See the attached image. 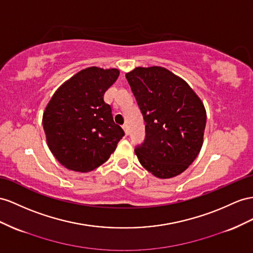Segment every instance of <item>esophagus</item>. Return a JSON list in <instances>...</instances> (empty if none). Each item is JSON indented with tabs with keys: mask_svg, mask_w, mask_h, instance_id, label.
<instances>
[{
	"mask_svg": "<svg viewBox=\"0 0 253 253\" xmlns=\"http://www.w3.org/2000/svg\"><path fill=\"white\" fill-rule=\"evenodd\" d=\"M122 127H123V129H124L125 133H126V134H128V133H129V126H128V124H124V125H123Z\"/></svg>",
	"mask_w": 253,
	"mask_h": 253,
	"instance_id": "34e87169",
	"label": "esophagus"
}]
</instances>
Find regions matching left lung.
<instances>
[{"label":"left lung","mask_w":253,"mask_h":253,"mask_svg":"<svg viewBox=\"0 0 253 253\" xmlns=\"http://www.w3.org/2000/svg\"><path fill=\"white\" fill-rule=\"evenodd\" d=\"M126 79L145 122L144 142L134 148L140 164L159 178L183 173L203 144V102L188 83L164 67H137Z\"/></svg>","instance_id":"obj_1"}]
</instances>
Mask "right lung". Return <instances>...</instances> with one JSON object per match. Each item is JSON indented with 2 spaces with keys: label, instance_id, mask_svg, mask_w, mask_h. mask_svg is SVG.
Segmentation results:
<instances>
[{
  "label": "right lung",
  "instance_id": "obj_1",
  "mask_svg": "<svg viewBox=\"0 0 253 253\" xmlns=\"http://www.w3.org/2000/svg\"><path fill=\"white\" fill-rule=\"evenodd\" d=\"M119 69L88 67L56 90L43 112L42 126L51 153L76 172H89L110 158L125 132L103 100Z\"/></svg>",
  "mask_w": 253,
  "mask_h": 253
}]
</instances>
